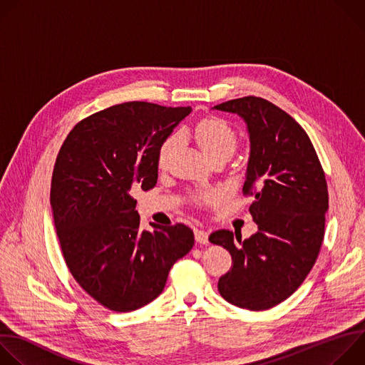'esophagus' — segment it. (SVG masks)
<instances>
[{
    "label": "esophagus",
    "mask_w": 365,
    "mask_h": 365,
    "mask_svg": "<svg viewBox=\"0 0 365 365\" xmlns=\"http://www.w3.org/2000/svg\"><path fill=\"white\" fill-rule=\"evenodd\" d=\"M195 240L199 244H207V232L203 230H195Z\"/></svg>",
    "instance_id": "1"
}]
</instances>
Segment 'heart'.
Masks as SVG:
<instances>
[{
	"label": "heart",
	"mask_w": 365,
	"mask_h": 365,
	"mask_svg": "<svg viewBox=\"0 0 365 365\" xmlns=\"http://www.w3.org/2000/svg\"><path fill=\"white\" fill-rule=\"evenodd\" d=\"M186 134H192L202 151L207 155V158H214L217 154H232L237 147V134L232 130V127L221 120V118H203L200 120L192 130H187ZM178 144V135H170L163 141V144L159 148L158 162L163 168L173 148ZM211 195H203L202 199H210Z\"/></svg>",
	"instance_id": "b5f03b06"
}]
</instances>
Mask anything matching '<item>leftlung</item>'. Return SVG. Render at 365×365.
I'll use <instances>...</instances> for the list:
<instances>
[{"label":"left lung","mask_w":365,"mask_h":365,"mask_svg":"<svg viewBox=\"0 0 365 365\" xmlns=\"http://www.w3.org/2000/svg\"><path fill=\"white\" fill-rule=\"evenodd\" d=\"M247 124L250 159L242 192L258 231L234 240L228 230L210 235L232 257L220 277L221 296L242 309L266 310L289 296L314 267L325 235L328 186L306 131L267 99L244 96L214 107Z\"/></svg>","instance_id":"1"}]
</instances>
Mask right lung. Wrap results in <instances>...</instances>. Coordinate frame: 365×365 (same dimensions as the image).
Here are the masks:
<instances>
[{
    "mask_svg": "<svg viewBox=\"0 0 365 365\" xmlns=\"http://www.w3.org/2000/svg\"><path fill=\"white\" fill-rule=\"evenodd\" d=\"M190 107L133 101L89 115L56 158L50 205L65 263L79 286L114 312L158 297L195 242L183 224L140 230L133 193L158 183L159 148Z\"/></svg>",
    "mask_w": 365,
    "mask_h": 365,
    "instance_id": "add662e5",
    "label": "right lung"
}]
</instances>
